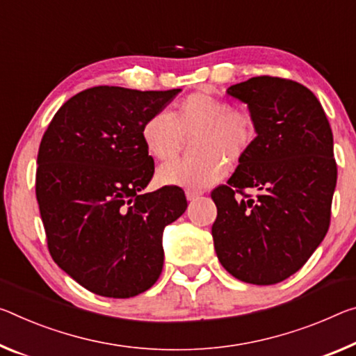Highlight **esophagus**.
Returning <instances> with one entry per match:
<instances>
[{
  "label": "esophagus",
  "instance_id": "esophagus-1",
  "mask_svg": "<svg viewBox=\"0 0 356 356\" xmlns=\"http://www.w3.org/2000/svg\"><path fill=\"white\" fill-rule=\"evenodd\" d=\"M202 193H204V191H202V190H191V188H188L187 191H185V195H187V200L188 201H193L196 198H200Z\"/></svg>",
  "mask_w": 356,
  "mask_h": 356
}]
</instances>
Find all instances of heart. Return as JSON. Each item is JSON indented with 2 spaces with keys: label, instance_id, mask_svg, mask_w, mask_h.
Here are the masks:
<instances>
[{
  "label": "heart",
  "instance_id": "1",
  "mask_svg": "<svg viewBox=\"0 0 356 356\" xmlns=\"http://www.w3.org/2000/svg\"><path fill=\"white\" fill-rule=\"evenodd\" d=\"M193 156L180 158L158 169V182L185 188H204L227 174V161L238 165L257 139V122L249 111L233 107L211 93H191L166 114L150 115L140 128L147 154L169 161L191 136Z\"/></svg>",
  "mask_w": 356,
  "mask_h": 356
}]
</instances>
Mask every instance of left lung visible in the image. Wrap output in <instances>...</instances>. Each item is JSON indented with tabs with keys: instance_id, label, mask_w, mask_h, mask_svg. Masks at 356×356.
Returning a JSON list of instances; mask_svg holds the SVG:
<instances>
[{
	"instance_id": "1",
	"label": "left lung",
	"mask_w": 356,
	"mask_h": 356,
	"mask_svg": "<svg viewBox=\"0 0 356 356\" xmlns=\"http://www.w3.org/2000/svg\"><path fill=\"white\" fill-rule=\"evenodd\" d=\"M227 93L249 106L257 139L211 193L213 247L233 277L274 285L300 270L328 233L337 180L331 127L317 97L290 79L252 77Z\"/></svg>"
}]
</instances>
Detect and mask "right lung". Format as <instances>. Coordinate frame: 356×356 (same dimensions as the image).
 Listing matches in <instances>:
<instances>
[{"instance_id": "obj_1", "label": "right lung", "mask_w": 356, "mask_h": 356, "mask_svg": "<svg viewBox=\"0 0 356 356\" xmlns=\"http://www.w3.org/2000/svg\"><path fill=\"white\" fill-rule=\"evenodd\" d=\"M179 92L87 88L60 107L42 136L36 198L49 252L99 296L149 290L163 269V229L187 209L176 185L143 193L155 163L140 128Z\"/></svg>"}]
</instances>
